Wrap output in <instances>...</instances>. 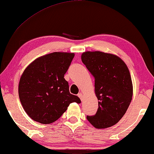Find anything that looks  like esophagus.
I'll return each instance as SVG.
<instances>
[{
    "label": "esophagus",
    "instance_id": "obj_1",
    "mask_svg": "<svg viewBox=\"0 0 154 154\" xmlns=\"http://www.w3.org/2000/svg\"><path fill=\"white\" fill-rule=\"evenodd\" d=\"M77 96H78V97H79V98H80V100H83V94L82 93H79V94H77Z\"/></svg>",
    "mask_w": 154,
    "mask_h": 154
}]
</instances>
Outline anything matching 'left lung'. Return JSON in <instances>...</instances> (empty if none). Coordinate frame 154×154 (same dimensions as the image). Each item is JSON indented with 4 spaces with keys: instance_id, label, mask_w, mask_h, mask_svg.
<instances>
[{
    "instance_id": "8db88e82",
    "label": "left lung",
    "mask_w": 154,
    "mask_h": 154,
    "mask_svg": "<svg viewBox=\"0 0 154 154\" xmlns=\"http://www.w3.org/2000/svg\"><path fill=\"white\" fill-rule=\"evenodd\" d=\"M82 60L95 79L98 108L87 119L96 128L111 127L120 120L132 100V83L126 64L113 54L86 51Z\"/></svg>"
}]
</instances>
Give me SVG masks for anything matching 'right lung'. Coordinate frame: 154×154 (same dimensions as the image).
<instances>
[{"mask_svg":"<svg viewBox=\"0 0 154 154\" xmlns=\"http://www.w3.org/2000/svg\"><path fill=\"white\" fill-rule=\"evenodd\" d=\"M75 56L73 53L54 52L28 65L21 76L18 93L26 113L41 124L53 123L71 103H80L71 94L64 78Z\"/></svg>","mask_w":154,"mask_h":154,"instance_id":"obj_1","label":"right lung"}]
</instances>
